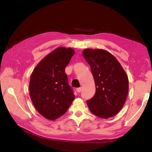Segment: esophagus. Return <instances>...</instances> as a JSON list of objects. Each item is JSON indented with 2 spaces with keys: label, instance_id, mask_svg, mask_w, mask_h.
<instances>
[{
  "label": "esophagus",
  "instance_id": "obj_1",
  "mask_svg": "<svg viewBox=\"0 0 152 152\" xmlns=\"http://www.w3.org/2000/svg\"><path fill=\"white\" fill-rule=\"evenodd\" d=\"M81 91H82V88H81V87H80V88H76V92H78V93H79V92H80Z\"/></svg>",
  "mask_w": 152,
  "mask_h": 152
}]
</instances>
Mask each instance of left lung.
Masks as SVG:
<instances>
[{"label":"left lung","instance_id":"left-lung-1","mask_svg":"<svg viewBox=\"0 0 152 152\" xmlns=\"http://www.w3.org/2000/svg\"><path fill=\"white\" fill-rule=\"evenodd\" d=\"M82 54L91 66L96 86L94 96L86 102L90 110L103 119L115 116L127 99V74L116 58L106 50L84 49Z\"/></svg>","mask_w":152,"mask_h":152}]
</instances>
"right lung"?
Masks as SVG:
<instances>
[{"mask_svg":"<svg viewBox=\"0 0 152 152\" xmlns=\"http://www.w3.org/2000/svg\"><path fill=\"white\" fill-rule=\"evenodd\" d=\"M75 51L60 47L43 58L31 75L29 94L36 110L54 121L65 113L75 99L65 68Z\"/></svg>","mask_w":152,"mask_h":152,"instance_id":"1","label":"right lung"}]
</instances>
